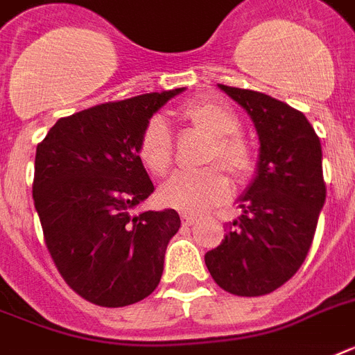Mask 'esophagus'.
<instances>
[{"mask_svg": "<svg viewBox=\"0 0 355 355\" xmlns=\"http://www.w3.org/2000/svg\"><path fill=\"white\" fill-rule=\"evenodd\" d=\"M199 221L195 216H189V214H184L182 216V225H186V227H191V225H195V223Z\"/></svg>", "mask_w": 355, "mask_h": 355, "instance_id": "1", "label": "esophagus"}]
</instances>
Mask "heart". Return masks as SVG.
I'll use <instances>...</instances> for the list:
<instances>
[{
	"instance_id": "b5f03b06",
	"label": "heart",
	"mask_w": 355,
	"mask_h": 355,
	"mask_svg": "<svg viewBox=\"0 0 355 355\" xmlns=\"http://www.w3.org/2000/svg\"><path fill=\"white\" fill-rule=\"evenodd\" d=\"M186 125L211 136L205 164H221L232 177L247 178L252 173L254 155L250 144L239 132L241 118L221 99H197L177 110ZM173 134L160 118L147 121L138 141V155L155 177H164L173 164ZM230 180L221 167L211 166L200 171H177L160 188L164 205L186 214H200L223 205L230 197Z\"/></svg>"
}]
</instances>
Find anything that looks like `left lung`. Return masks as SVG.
<instances>
[{
	"mask_svg": "<svg viewBox=\"0 0 355 355\" xmlns=\"http://www.w3.org/2000/svg\"><path fill=\"white\" fill-rule=\"evenodd\" d=\"M252 118L258 175L241 195L243 214L206 252L211 278L237 297L269 295L295 276L313 243L326 199L322 149L300 110L261 92L219 85Z\"/></svg>",
	"mask_w": 355,
	"mask_h": 355,
	"instance_id": "left-lung-1",
	"label": "left lung"
}]
</instances>
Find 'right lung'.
I'll return each mask as SVG.
<instances>
[{"label":"right lung","mask_w":355,"mask_h":355,"mask_svg":"<svg viewBox=\"0 0 355 355\" xmlns=\"http://www.w3.org/2000/svg\"><path fill=\"white\" fill-rule=\"evenodd\" d=\"M184 92H153L60 118L38 147L33 199L64 282L103 308L149 297L160 284L175 210L132 216L155 186L138 155L150 116Z\"/></svg>","instance_id":"1"}]
</instances>
